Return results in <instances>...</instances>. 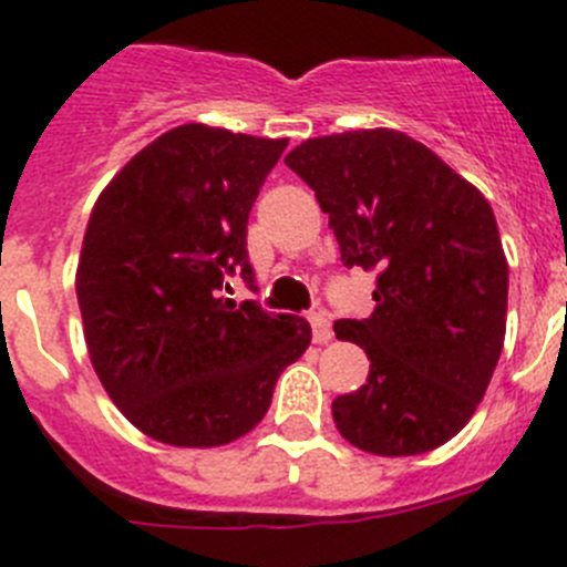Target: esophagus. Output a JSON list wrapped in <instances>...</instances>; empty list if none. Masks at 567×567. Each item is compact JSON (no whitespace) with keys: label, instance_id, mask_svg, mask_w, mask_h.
Instances as JSON below:
<instances>
[{"label":"esophagus","instance_id":"34e87169","mask_svg":"<svg viewBox=\"0 0 567 567\" xmlns=\"http://www.w3.org/2000/svg\"><path fill=\"white\" fill-rule=\"evenodd\" d=\"M309 323H311V337H315L318 346H326V342L334 337V331H331V320L326 311H311Z\"/></svg>","mask_w":567,"mask_h":567}]
</instances>
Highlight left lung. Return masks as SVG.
Listing matches in <instances>:
<instances>
[{"label": "left lung", "instance_id": "8db88e82", "mask_svg": "<svg viewBox=\"0 0 567 567\" xmlns=\"http://www.w3.org/2000/svg\"><path fill=\"white\" fill-rule=\"evenodd\" d=\"M284 163L315 190L342 264L377 272L371 318L337 320L371 371L331 415L362 453L419 455L464 430L506 337L508 264L484 194L396 128L300 143Z\"/></svg>", "mask_w": 567, "mask_h": 567}]
</instances>
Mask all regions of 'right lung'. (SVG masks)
Masks as SVG:
<instances>
[{"label":"right lung","instance_id":"1","mask_svg":"<svg viewBox=\"0 0 567 567\" xmlns=\"http://www.w3.org/2000/svg\"><path fill=\"white\" fill-rule=\"evenodd\" d=\"M289 140L185 123L134 154L92 207L75 292L117 410L171 446H225L264 419L311 326L219 298L252 278L247 219Z\"/></svg>","mask_w":567,"mask_h":567}]
</instances>
